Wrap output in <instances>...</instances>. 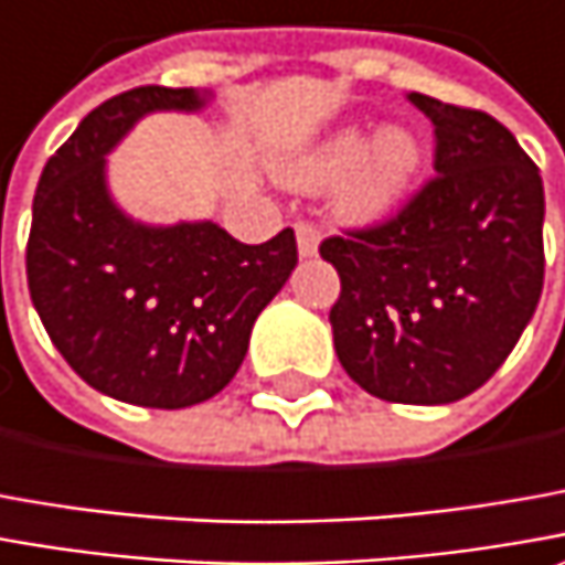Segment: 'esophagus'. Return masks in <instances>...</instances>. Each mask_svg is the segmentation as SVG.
Wrapping results in <instances>:
<instances>
[{
  "label": "esophagus",
  "mask_w": 565,
  "mask_h": 565,
  "mask_svg": "<svg viewBox=\"0 0 565 565\" xmlns=\"http://www.w3.org/2000/svg\"><path fill=\"white\" fill-rule=\"evenodd\" d=\"M319 244H321V234L316 224H309V222L297 224V249H300L302 259L319 256Z\"/></svg>",
  "instance_id": "1"
}]
</instances>
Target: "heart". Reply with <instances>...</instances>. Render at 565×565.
<instances>
[{
	"label": "heart",
	"instance_id": "heart-1",
	"mask_svg": "<svg viewBox=\"0 0 565 565\" xmlns=\"http://www.w3.org/2000/svg\"><path fill=\"white\" fill-rule=\"evenodd\" d=\"M422 171V143L403 127L343 125L281 166L290 186L334 184V209L347 222H381L409 200Z\"/></svg>",
	"mask_w": 565,
	"mask_h": 565
}]
</instances>
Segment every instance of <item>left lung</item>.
Returning <instances> with one entry per match:
<instances>
[{
    "instance_id": "8db88e82",
    "label": "left lung",
    "mask_w": 565,
    "mask_h": 565,
    "mask_svg": "<svg viewBox=\"0 0 565 565\" xmlns=\"http://www.w3.org/2000/svg\"><path fill=\"white\" fill-rule=\"evenodd\" d=\"M435 125L438 178L397 218L328 237L343 372L387 403L469 397L513 353L544 287V184L497 118L409 93Z\"/></svg>"
}]
</instances>
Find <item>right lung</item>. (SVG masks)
Here are the masks:
<instances>
[{"label": "right lung", "mask_w": 565, "mask_h": 565, "mask_svg": "<svg viewBox=\"0 0 565 565\" xmlns=\"http://www.w3.org/2000/svg\"><path fill=\"white\" fill-rule=\"evenodd\" d=\"M209 89L137 87L93 108L33 196L30 300L68 365L99 394L184 409L237 375L249 331L297 265L284 227L259 246L215 222L147 224L108 190V152L152 111H200Z\"/></svg>", "instance_id": "1"}]
</instances>
